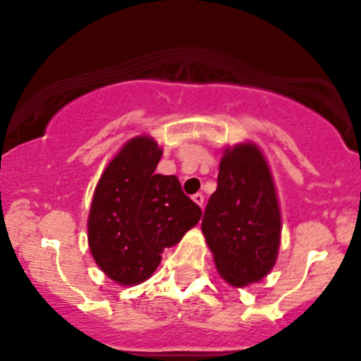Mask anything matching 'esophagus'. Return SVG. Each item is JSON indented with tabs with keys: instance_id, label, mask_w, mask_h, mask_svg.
<instances>
[{
	"instance_id": "esophagus-1",
	"label": "esophagus",
	"mask_w": 361,
	"mask_h": 361,
	"mask_svg": "<svg viewBox=\"0 0 361 361\" xmlns=\"http://www.w3.org/2000/svg\"><path fill=\"white\" fill-rule=\"evenodd\" d=\"M191 199H193V202H195L197 206L204 208V195H202V193H195V195L191 197Z\"/></svg>"
}]
</instances>
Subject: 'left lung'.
<instances>
[{"mask_svg":"<svg viewBox=\"0 0 361 361\" xmlns=\"http://www.w3.org/2000/svg\"><path fill=\"white\" fill-rule=\"evenodd\" d=\"M280 208L266 157L253 142L226 148L202 233L216 271L235 288L262 280L280 247Z\"/></svg>","mask_w":361,"mask_h":361,"instance_id":"obj_1","label":"left lung"}]
</instances>
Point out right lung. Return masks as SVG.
Instances as JSON below:
<instances>
[{
  "mask_svg": "<svg viewBox=\"0 0 361 361\" xmlns=\"http://www.w3.org/2000/svg\"><path fill=\"white\" fill-rule=\"evenodd\" d=\"M162 149L148 135L130 139L99 178L88 215L95 264L121 286L153 275L161 253L197 224L202 212L175 175L155 173Z\"/></svg>",
  "mask_w": 361,
  "mask_h": 361,
  "instance_id": "add662e5",
  "label": "right lung"
}]
</instances>
